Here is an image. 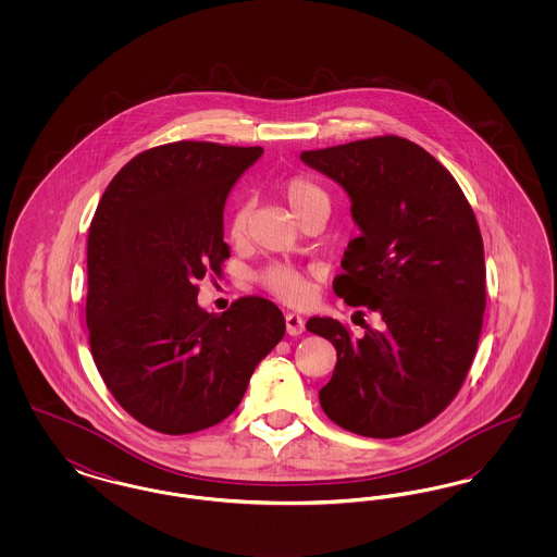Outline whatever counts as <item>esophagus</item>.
Listing matches in <instances>:
<instances>
[{
    "instance_id": "1",
    "label": "esophagus",
    "mask_w": 557,
    "mask_h": 557,
    "mask_svg": "<svg viewBox=\"0 0 557 557\" xmlns=\"http://www.w3.org/2000/svg\"><path fill=\"white\" fill-rule=\"evenodd\" d=\"M286 332L290 336H300L305 332V319L296 315V313H288L286 315Z\"/></svg>"
}]
</instances>
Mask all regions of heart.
<instances>
[{"instance_id": "heart-1", "label": "heart", "mask_w": 557, "mask_h": 557, "mask_svg": "<svg viewBox=\"0 0 557 557\" xmlns=\"http://www.w3.org/2000/svg\"><path fill=\"white\" fill-rule=\"evenodd\" d=\"M280 189H282L284 198L288 200L292 211L296 212V216L300 221L315 212L327 216L332 198H330V191L321 186L318 180H313L309 175H290L280 184ZM250 214H252L250 200H246V198L239 200L232 211L230 223H227L230 238L239 242L248 236ZM257 282L267 292H271L277 300L288 302V305H300L311 294L309 273H305L298 267L288 265V263H271V265L263 267L257 273Z\"/></svg>"}]
</instances>
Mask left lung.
<instances>
[{
  "instance_id": "8db88e82",
  "label": "left lung",
  "mask_w": 557,
  "mask_h": 557,
  "mask_svg": "<svg viewBox=\"0 0 557 557\" xmlns=\"http://www.w3.org/2000/svg\"><path fill=\"white\" fill-rule=\"evenodd\" d=\"M300 159L345 187L361 230L332 284L336 296L384 321L357 341L338 319L307 321L338 355L321 409L361 436L409 434L449 407L476 355L486 307L476 214L449 171L398 135Z\"/></svg>"
}]
</instances>
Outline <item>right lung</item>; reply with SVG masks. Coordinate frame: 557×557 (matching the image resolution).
Returning a JSON list of instances; mask_svg holds the SVG:
<instances>
[{
	"instance_id": "obj_1",
	"label": "right lung",
	"mask_w": 557,
	"mask_h": 557,
	"mask_svg": "<svg viewBox=\"0 0 557 557\" xmlns=\"http://www.w3.org/2000/svg\"><path fill=\"white\" fill-rule=\"evenodd\" d=\"M261 146L173 141L139 152L108 184L87 238L89 346L108 391L162 434L232 416L284 334L282 311L242 296L221 315L198 280L230 259L223 207Z\"/></svg>"
}]
</instances>
